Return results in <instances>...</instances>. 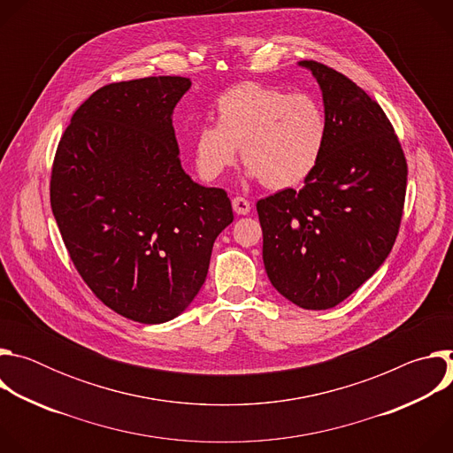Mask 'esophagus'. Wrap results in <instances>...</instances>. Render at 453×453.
<instances>
[{"label":"esophagus","instance_id":"esophagus-1","mask_svg":"<svg viewBox=\"0 0 453 453\" xmlns=\"http://www.w3.org/2000/svg\"><path fill=\"white\" fill-rule=\"evenodd\" d=\"M233 210L238 213V215H247L250 211V203L243 197H234L233 199Z\"/></svg>","mask_w":453,"mask_h":453}]
</instances>
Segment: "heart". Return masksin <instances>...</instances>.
Segmentation results:
<instances>
[{"label": "heart", "mask_w": 453, "mask_h": 453, "mask_svg": "<svg viewBox=\"0 0 453 453\" xmlns=\"http://www.w3.org/2000/svg\"><path fill=\"white\" fill-rule=\"evenodd\" d=\"M217 123L196 136V166L204 180H217L234 163L236 147L249 177L271 189L303 182L319 165L328 125L308 95H288L257 82H240L219 95Z\"/></svg>", "instance_id": "1"}]
</instances>
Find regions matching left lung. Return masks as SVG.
Instances as JSON below:
<instances>
[{"label":"left lung","instance_id":"8db88e82","mask_svg":"<svg viewBox=\"0 0 453 453\" xmlns=\"http://www.w3.org/2000/svg\"><path fill=\"white\" fill-rule=\"evenodd\" d=\"M325 102V152L297 191L257 201L273 287L306 310L337 306L365 283L398 236L407 161L381 107L346 75L315 60Z\"/></svg>","mask_w":453,"mask_h":453}]
</instances>
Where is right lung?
Segmentation results:
<instances>
[{
  "instance_id": "1",
  "label": "right lung",
  "mask_w": 453,
  "mask_h": 453,
  "mask_svg": "<svg viewBox=\"0 0 453 453\" xmlns=\"http://www.w3.org/2000/svg\"><path fill=\"white\" fill-rule=\"evenodd\" d=\"M189 88L186 77L100 88L72 116L51 168V211L75 269L105 306L143 325L188 308L233 222L227 193L180 166L172 114Z\"/></svg>"
}]
</instances>
